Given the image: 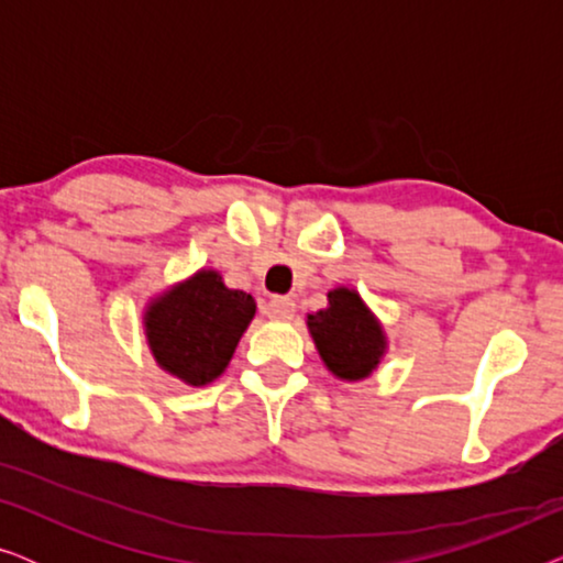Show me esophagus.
<instances>
[{
  "mask_svg": "<svg viewBox=\"0 0 563 563\" xmlns=\"http://www.w3.org/2000/svg\"><path fill=\"white\" fill-rule=\"evenodd\" d=\"M264 312H266L268 320L287 322V320L295 318V312H297L295 299H289V297H274V299H268L266 307H264Z\"/></svg>",
  "mask_w": 563,
  "mask_h": 563,
  "instance_id": "1",
  "label": "esophagus"
}]
</instances>
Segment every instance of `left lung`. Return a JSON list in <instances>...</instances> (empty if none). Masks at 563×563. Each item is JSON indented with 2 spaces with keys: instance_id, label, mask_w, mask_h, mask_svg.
<instances>
[{
  "instance_id": "8db88e82",
  "label": "left lung",
  "mask_w": 563,
  "mask_h": 563,
  "mask_svg": "<svg viewBox=\"0 0 563 563\" xmlns=\"http://www.w3.org/2000/svg\"><path fill=\"white\" fill-rule=\"evenodd\" d=\"M314 349L335 379L364 382L387 356L389 341L382 320L349 284L328 291V305L307 312Z\"/></svg>"
}]
</instances>
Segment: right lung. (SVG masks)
<instances>
[{
    "instance_id": "add662e5",
    "label": "right lung",
    "mask_w": 563,
    "mask_h": 563,
    "mask_svg": "<svg viewBox=\"0 0 563 563\" xmlns=\"http://www.w3.org/2000/svg\"><path fill=\"white\" fill-rule=\"evenodd\" d=\"M253 314L256 299L225 287L218 268H199L145 302L143 335L166 374L207 387L225 374Z\"/></svg>"
}]
</instances>
